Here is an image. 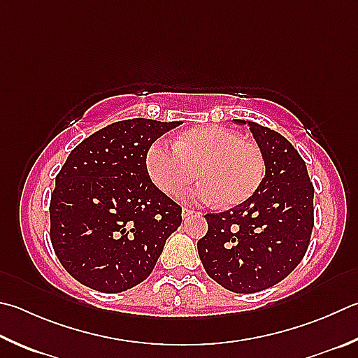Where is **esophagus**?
<instances>
[{
  "label": "esophagus",
  "instance_id": "obj_1",
  "mask_svg": "<svg viewBox=\"0 0 358 358\" xmlns=\"http://www.w3.org/2000/svg\"><path fill=\"white\" fill-rule=\"evenodd\" d=\"M194 214V211L192 210H189V208H183V210H181V216H183V219H186V217H191Z\"/></svg>",
  "mask_w": 358,
  "mask_h": 358
}]
</instances>
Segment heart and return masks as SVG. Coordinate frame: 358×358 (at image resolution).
<instances>
[{"label":"heart","mask_w":358,"mask_h":358,"mask_svg":"<svg viewBox=\"0 0 358 358\" xmlns=\"http://www.w3.org/2000/svg\"><path fill=\"white\" fill-rule=\"evenodd\" d=\"M153 185L167 196H178L197 177L200 183L185 196L197 203L239 205L249 199L264 177L259 147L229 128L197 127L181 133L173 145L153 142L145 155Z\"/></svg>","instance_id":"1"}]
</instances>
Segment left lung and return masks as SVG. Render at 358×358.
<instances>
[{
	"instance_id": "8db88e82",
	"label": "left lung",
	"mask_w": 358,
	"mask_h": 358,
	"mask_svg": "<svg viewBox=\"0 0 358 358\" xmlns=\"http://www.w3.org/2000/svg\"><path fill=\"white\" fill-rule=\"evenodd\" d=\"M235 122L249 125L263 153L264 178L243 203L206 214L208 231L197 249L214 282L247 294L274 287L302 262L315 224V187L287 138L257 122Z\"/></svg>"
}]
</instances>
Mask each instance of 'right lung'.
<instances>
[{
	"instance_id": "obj_1",
	"label": "right lung",
	"mask_w": 358,
	"mask_h": 358,
	"mask_svg": "<svg viewBox=\"0 0 358 358\" xmlns=\"http://www.w3.org/2000/svg\"><path fill=\"white\" fill-rule=\"evenodd\" d=\"M180 122L129 119L90 134L70 152L50 201V238L69 274L122 292L152 274L181 206L152 183L145 155Z\"/></svg>"
}]
</instances>
